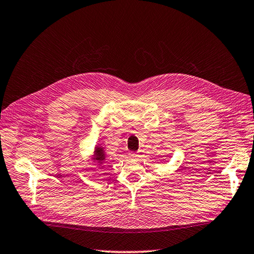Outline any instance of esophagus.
<instances>
[{"label": "esophagus", "mask_w": 254, "mask_h": 254, "mask_svg": "<svg viewBox=\"0 0 254 254\" xmlns=\"http://www.w3.org/2000/svg\"><path fill=\"white\" fill-rule=\"evenodd\" d=\"M138 156H139V155H138V153H136V152H129V157H132V158H137Z\"/></svg>", "instance_id": "1"}]
</instances>
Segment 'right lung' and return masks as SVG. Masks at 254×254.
<instances>
[{
	"label": "right lung",
	"mask_w": 254,
	"mask_h": 254,
	"mask_svg": "<svg viewBox=\"0 0 254 254\" xmlns=\"http://www.w3.org/2000/svg\"><path fill=\"white\" fill-rule=\"evenodd\" d=\"M105 151L104 148L101 146H97L95 148V152H93V161L98 162L99 165L103 164L105 162Z\"/></svg>",
	"instance_id": "add662e5"
}]
</instances>
